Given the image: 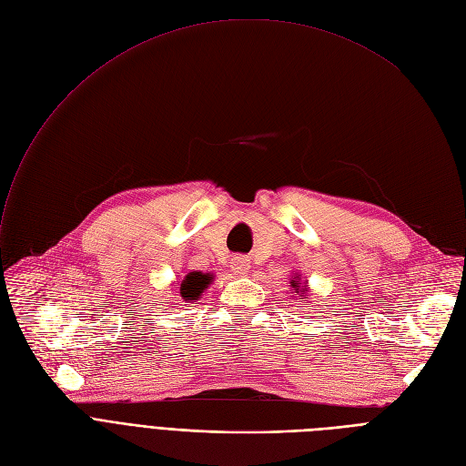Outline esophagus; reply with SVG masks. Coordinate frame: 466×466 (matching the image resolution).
Listing matches in <instances>:
<instances>
[{"label":"esophagus","instance_id":"1","mask_svg":"<svg viewBox=\"0 0 466 466\" xmlns=\"http://www.w3.org/2000/svg\"><path fill=\"white\" fill-rule=\"evenodd\" d=\"M250 269V259L247 256L231 258V271L237 275H247Z\"/></svg>","mask_w":466,"mask_h":466}]
</instances>
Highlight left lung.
Wrapping results in <instances>:
<instances>
[{"instance_id":"8db88e82","label":"left lung","mask_w":466,"mask_h":466,"mask_svg":"<svg viewBox=\"0 0 466 466\" xmlns=\"http://www.w3.org/2000/svg\"><path fill=\"white\" fill-rule=\"evenodd\" d=\"M299 284H301V282H299V280H298V277H296V280H292V286L296 288V292H303V288H301Z\"/></svg>"}]
</instances>
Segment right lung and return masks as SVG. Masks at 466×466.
Listing matches in <instances>:
<instances>
[{
	"label": "right lung",
	"mask_w": 466,
	"mask_h": 466,
	"mask_svg": "<svg viewBox=\"0 0 466 466\" xmlns=\"http://www.w3.org/2000/svg\"><path fill=\"white\" fill-rule=\"evenodd\" d=\"M212 277L210 275H205V273H198V271H193L189 273L182 284H180V294L186 301H193L197 299L198 296H201L205 292V288H208Z\"/></svg>",
	"instance_id": "add662e5"
}]
</instances>
